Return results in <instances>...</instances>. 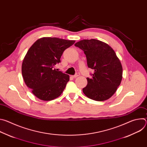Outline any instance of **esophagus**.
<instances>
[{"mask_svg": "<svg viewBox=\"0 0 147 147\" xmlns=\"http://www.w3.org/2000/svg\"><path fill=\"white\" fill-rule=\"evenodd\" d=\"M80 76V73H77V74H76L75 75H74V76H71V77H73V78H76V77H77L78 76Z\"/></svg>", "mask_w": 147, "mask_h": 147, "instance_id": "1", "label": "esophagus"}]
</instances>
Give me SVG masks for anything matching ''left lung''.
Masks as SVG:
<instances>
[{"mask_svg":"<svg viewBox=\"0 0 147 147\" xmlns=\"http://www.w3.org/2000/svg\"><path fill=\"white\" fill-rule=\"evenodd\" d=\"M86 55L87 65L94 69L82 91L88 98L103 101L110 98L120 86L123 68L115 52L107 44L91 39H83L74 45Z\"/></svg>","mask_w":147,"mask_h":147,"instance_id":"left-lung-1","label":"left lung"}]
</instances>
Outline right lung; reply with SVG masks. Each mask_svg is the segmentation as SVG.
Returning a JSON list of instances; mask_svg holds the SVG:
<instances>
[{"instance_id":"add662e5","label":"right lung","mask_w":147,"mask_h":147,"mask_svg":"<svg viewBox=\"0 0 147 147\" xmlns=\"http://www.w3.org/2000/svg\"><path fill=\"white\" fill-rule=\"evenodd\" d=\"M75 40L44 37L30 47L22 63V76L32 94L43 100L59 97L64 91L69 76L56 70L60 57Z\"/></svg>"}]
</instances>
